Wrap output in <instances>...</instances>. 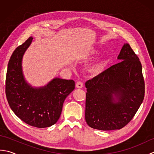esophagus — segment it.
Here are the masks:
<instances>
[{"label":"esophagus","mask_w":154,"mask_h":154,"mask_svg":"<svg viewBox=\"0 0 154 154\" xmlns=\"http://www.w3.org/2000/svg\"><path fill=\"white\" fill-rule=\"evenodd\" d=\"M83 87V83L81 82V81H77L76 83V87L79 88V89H81Z\"/></svg>","instance_id":"obj_1"}]
</instances>
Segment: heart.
I'll use <instances>...</instances> for the list:
<instances>
[{
  "label": "heart",
  "mask_w": 154,
  "mask_h": 154,
  "mask_svg": "<svg viewBox=\"0 0 154 154\" xmlns=\"http://www.w3.org/2000/svg\"><path fill=\"white\" fill-rule=\"evenodd\" d=\"M98 54V51H96V50H93V51H92L90 53V54L91 55H95V54Z\"/></svg>",
  "instance_id": "obj_1"
}]
</instances>
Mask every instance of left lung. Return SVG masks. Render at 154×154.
Listing matches in <instances>:
<instances>
[{
    "instance_id": "8db88e82",
    "label": "left lung",
    "mask_w": 154,
    "mask_h": 154,
    "mask_svg": "<svg viewBox=\"0 0 154 154\" xmlns=\"http://www.w3.org/2000/svg\"><path fill=\"white\" fill-rule=\"evenodd\" d=\"M113 65L85 83V120L100 130H120L134 116L145 94V83L138 57L124 44Z\"/></svg>"
}]
</instances>
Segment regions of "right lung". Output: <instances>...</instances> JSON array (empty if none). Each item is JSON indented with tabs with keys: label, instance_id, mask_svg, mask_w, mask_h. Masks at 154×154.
Wrapping results in <instances>:
<instances>
[{
	"label": "right lung",
	"instance_id": "obj_1",
	"mask_svg": "<svg viewBox=\"0 0 154 154\" xmlns=\"http://www.w3.org/2000/svg\"><path fill=\"white\" fill-rule=\"evenodd\" d=\"M33 38H29L13 52L8 64L5 93L12 110L32 126L54 125L61 116L65 99L75 89V81L55 78L46 86L34 89L24 79L22 59Z\"/></svg>",
	"mask_w": 154,
	"mask_h": 154
}]
</instances>
